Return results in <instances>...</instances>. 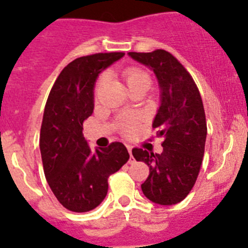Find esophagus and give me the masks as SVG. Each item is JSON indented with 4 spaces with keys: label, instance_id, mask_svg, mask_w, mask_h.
<instances>
[{
    "label": "esophagus",
    "instance_id": "1",
    "mask_svg": "<svg viewBox=\"0 0 248 248\" xmlns=\"http://www.w3.org/2000/svg\"><path fill=\"white\" fill-rule=\"evenodd\" d=\"M127 151H128L129 155H131V159H129V163L133 162V157H132V147L131 146H127Z\"/></svg>",
    "mask_w": 248,
    "mask_h": 248
}]
</instances>
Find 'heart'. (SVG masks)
Wrapping results in <instances>:
<instances>
[{"instance_id": "heart-1", "label": "heart", "mask_w": 248, "mask_h": 248, "mask_svg": "<svg viewBox=\"0 0 248 248\" xmlns=\"http://www.w3.org/2000/svg\"><path fill=\"white\" fill-rule=\"evenodd\" d=\"M124 80H126L127 85H128L129 90L132 91L135 89L144 86V88L149 89L152 85V78L151 75L147 73L144 69L138 68V66H128L124 70L122 73ZM108 81V74H101L96 81V86H95V99L99 97V93L104 85ZM121 131L124 135H129L133 131V124H124L121 126Z\"/></svg>"}]
</instances>
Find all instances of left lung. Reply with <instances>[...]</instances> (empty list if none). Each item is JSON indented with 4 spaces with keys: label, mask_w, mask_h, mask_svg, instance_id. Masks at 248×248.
<instances>
[{
    "label": "left lung",
    "mask_w": 248,
    "mask_h": 248,
    "mask_svg": "<svg viewBox=\"0 0 248 248\" xmlns=\"http://www.w3.org/2000/svg\"><path fill=\"white\" fill-rule=\"evenodd\" d=\"M128 55L155 71L162 93L152 126L158 137H163V152L132 149L136 160L149 167L140 188L155 204H178L193 189L204 157L207 127L199 89L189 71L167 50Z\"/></svg>",
    "instance_id": "left-lung-1"
}]
</instances>
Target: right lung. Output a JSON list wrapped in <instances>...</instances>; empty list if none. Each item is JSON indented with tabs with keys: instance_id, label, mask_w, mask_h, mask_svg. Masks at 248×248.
<instances>
[{
	"instance_id": "add662e5",
	"label": "right lung",
	"mask_w": 248,
	"mask_h": 248,
	"mask_svg": "<svg viewBox=\"0 0 248 248\" xmlns=\"http://www.w3.org/2000/svg\"><path fill=\"white\" fill-rule=\"evenodd\" d=\"M124 55L96 53L73 60L46 100L39 137L44 175L58 202L74 213L99 206L108 194V177L129 159L121 142L93 152L82 135V122L93 111L97 75Z\"/></svg>"
}]
</instances>
